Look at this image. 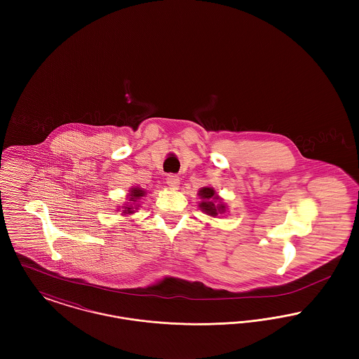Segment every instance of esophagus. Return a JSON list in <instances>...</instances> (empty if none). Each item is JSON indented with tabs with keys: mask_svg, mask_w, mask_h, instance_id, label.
Instances as JSON below:
<instances>
[{
	"mask_svg": "<svg viewBox=\"0 0 359 359\" xmlns=\"http://www.w3.org/2000/svg\"><path fill=\"white\" fill-rule=\"evenodd\" d=\"M167 184H168L172 189H177L179 184H180V177H179L177 175H168V177H167Z\"/></svg>",
	"mask_w": 359,
	"mask_h": 359,
	"instance_id": "obj_1",
	"label": "esophagus"
}]
</instances>
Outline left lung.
I'll return each mask as SVG.
<instances>
[{
	"mask_svg": "<svg viewBox=\"0 0 359 359\" xmlns=\"http://www.w3.org/2000/svg\"><path fill=\"white\" fill-rule=\"evenodd\" d=\"M202 199V202L199 203L201 210L205 212L207 215H211V217H218L223 212H226V205H223L222 199L215 194V189L212 187H203L199 189V194H198ZM219 201V203H216V201Z\"/></svg>",
	"mask_w": 359,
	"mask_h": 359,
	"instance_id": "obj_1",
	"label": "left lung"
}]
</instances>
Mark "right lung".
Wrapping results in <instances>:
<instances>
[{
  "label": "right lung",
  "instance_id": "right-lung-1",
  "mask_svg": "<svg viewBox=\"0 0 359 359\" xmlns=\"http://www.w3.org/2000/svg\"><path fill=\"white\" fill-rule=\"evenodd\" d=\"M145 189L140 187H133L130 189V194L128 195V203L122 205V215H130V214H135L137 210V205H138V199H141L142 196H145Z\"/></svg>",
  "mask_w": 359,
  "mask_h": 359
}]
</instances>
